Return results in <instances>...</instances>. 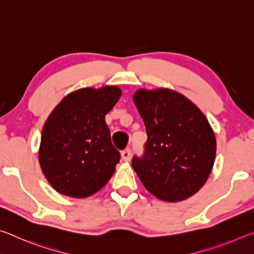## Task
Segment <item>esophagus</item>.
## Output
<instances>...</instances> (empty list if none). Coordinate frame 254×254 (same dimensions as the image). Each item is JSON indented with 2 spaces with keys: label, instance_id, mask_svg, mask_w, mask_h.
Masks as SVG:
<instances>
[{
  "label": "esophagus",
  "instance_id": "obj_1",
  "mask_svg": "<svg viewBox=\"0 0 254 254\" xmlns=\"http://www.w3.org/2000/svg\"><path fill=\"white\" fill-rule=\"evenodd\" d=\"M121 157H122V159H123V160L126 161V162L130 161V159H131V151H130V149H127V150H124V151H122Z\"/></svg>",
  "mask_w": 254,
  "mask_h": 254
}]
</instances>
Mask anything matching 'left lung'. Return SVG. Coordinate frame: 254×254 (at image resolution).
I'll return each mask as SVG.
<instances>
[{"label": "left lung", "mask_w": 254, "mask_h": 254, "mask_svg": "<svg viewBox=\"0 0 254 254\" xmlns=\"http://www.w3.org/2000/svg\"><path fill=\"white\" fill-rule=\"evenodd\" d=\"M132 98L148 135L143 158L132 161L141 183L169 203L195 195L207 182L216 156V137L205 114L166 87L140 88Z\"/></svg>", "instance_id": "1"}]
</instances>
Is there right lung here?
Returning a JSON list of instances; mask_svg holds the SVG:
<instances>
[{
    "instance_id": "1",
    "label": "right lung",
    "mask_w": 254,
    "mask_h": 254,
    "mask_svg": "<svg viewBox=\"0 0 254 254\" xmlns=\"http://www.w3.org/2000/svg\"><path fill=\"white\" fill-rule=\"evenodd\" d=\"M122 95L115 85L71 92L51 111L42 127L38 158L56 191L86 198L105 186L120 161L105 115Z\"/></svg>"
}]
</instances>
